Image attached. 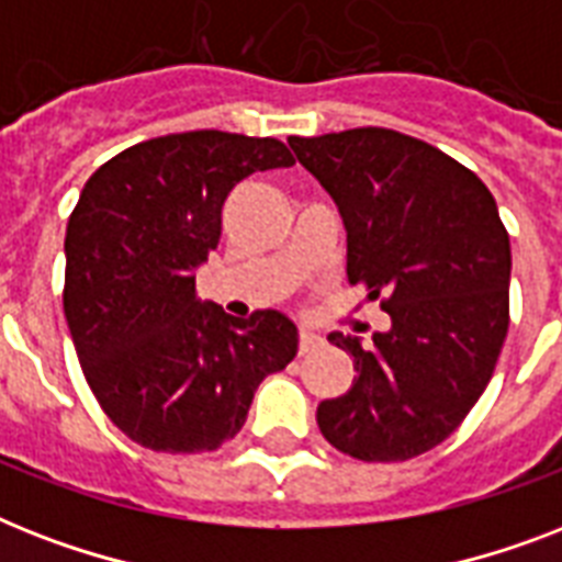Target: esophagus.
Here are the masks:
<instances>
[{
    "instance_id": "obj_1",
    "label": "esophagus",
    "mask_w": 562,
    "mask_h": 562,
    "mask_svg": "<svg viewBox=\"0 0 562 562\" xmlns=\"http://www.w3.org/2000/svg\"><path fill=\"white\" fill-rule=\"evenodd\" d=\"M321 344H324V338H321V335H315V333H308V329H303V333H300V341H297L300 356H306V352L317 350Z\"/></svg>"
}]
</instances>
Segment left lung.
I'll use <instances>...</instances> for the list:
<instances>
[{
	"label": "left lung",
	"instance_id": "left-lung-1",
	"mask_svg": "<svg viewBox=\"0 0 562 562\" xmlns=\"http://www.w3.org/2000/svg\"><path fill=\"white\" fill-rule=\"evenodd\" d=\"M338 203L347 280L391 315L352 356L356 379L317 405V426L359 461H408L443 443L479 402L510 326V238L475 171L387 127L291 136Z\"/></svg>",
	"mask_w": 562,
	"mask_h": 562
}]
</instances>
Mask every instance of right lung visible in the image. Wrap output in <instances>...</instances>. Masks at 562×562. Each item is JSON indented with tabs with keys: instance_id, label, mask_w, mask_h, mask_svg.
<instances>
[{
	"instance_id": "obj_1",
	"label": "right lung",
	"mask_w": 562,
	"mask_h": 562,
	"mask_svg": "<svg viewBox=\"0 0 562 562\" xmlns=\"http://www.w3.org/2000/svg\"><path fill=\"white\" fill-rule=\"evenodd\" d=\"M285 166L294 157L273 136L189 131L131 145L83 183L64 241V315L90 391L134 443L218 449L265 375L297 356L285 315L229 317L194 291L229 192Z\"/></svg>"
}]
</instances>
